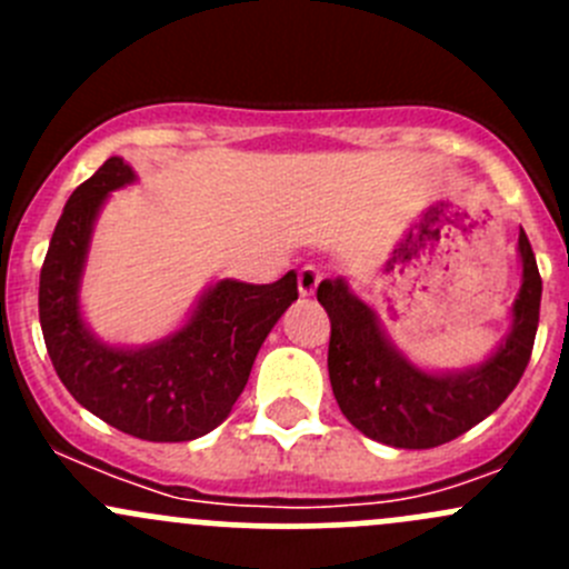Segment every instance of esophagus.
Masks as SVG:
<instances>
[{
	"mask_svg": "<svg viewBox=\"0 0 569 569\" xmlns=\"http://www.w3.org/2000/svg\"><path fill=\"white\" fill-rule=\"evenodd\" d=\"M319 280H321V272L317 267H311V263H308V267H302L300 274H297V289H300L302 297H311L313 291H317Z\"/></svg>",
	"mask_w": 569,
	"mask_h": 569,
	"instance_id": "1",
	"label": "esophagus"
}]
</instances>
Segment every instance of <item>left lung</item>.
<instances>
[{
  "mask_svg": "<svg viewBox=\"0 0 569 569\" xmlns=\"http://www.w3.org/2000/svg\"><path fill=\"white\" fill-rule=\"evenodd\" d=\"M523 286L515 327L490 360L465 375H427L386 341L377 317L343 280H321L317 300L330 317L327 371L338 407L355 429L396 449H435L473 429L503 405L531 360L542 278L526 231H520Z\"/></svg>",
  "mask_w": 569,
  "mask_h": 569,
  "instance_id": "obj_1",
  "label": "left lung"
}]
</instances>
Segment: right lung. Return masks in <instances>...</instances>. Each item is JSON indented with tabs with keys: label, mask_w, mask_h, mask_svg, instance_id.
Segmentation results:
<instances>
[{
	"label": "right lung",
	"mask_w": 569,
	"mask_h": 569,
	"mask_svg": "<svg viewBox=\"0 0 569 569\" xmlns=\"http://www.w3.org/2000/svg\"><path fill=\"white\" fill-rule=\"evenodd\" d=\"M131 178L129 164L112 157L68 198L40 267V330L57 377L79 405L140 440L181 443L226 421L263 338L297 300V274L267 286L220 280L168 341L104 347L79 317V274L101 203Z\"/></svg>",
	"instance_id": "obj_1"
}]
</instances>
